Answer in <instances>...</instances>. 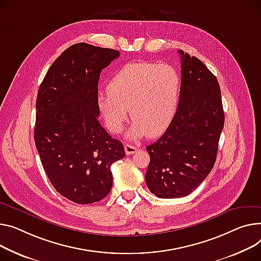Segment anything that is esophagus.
<instances>
[{"label": "esophagus", "mask_w": 261, "mask_h": 261, "mask_svg": "<svg viewBox=\"0 0 261 261\" xmlns=\"http://www.w3.org/2000/svg\"><path fill=\"white\" fill-rule=\"evenodd\" d=\"M136 150H137V148L135 146H132L130 144H126L125 145V152H126L127 155H131V154L135 153Z\"/></svg>", "instance_id": "esophagus-1"}]
</instances>
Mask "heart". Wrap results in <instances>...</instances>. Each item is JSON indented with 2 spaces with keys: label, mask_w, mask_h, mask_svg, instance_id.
<instances>
[{
  "label": "heart",
  "mask_w": 261,
  "mask_h": 261,
  "mask_svg": "<svg viewBox=\"0 0 261 261\" xmlns=\"http://www.w3.org/2000/svg\"><path fill=\"white\" fill-rule=\"evenodd\" d=\"M180 86V74L172 65L130 63L110 80L108 93L97 96V108L112 133L123 130L130 109L134 120L128 137L155 136L164 132L174 117Z\"/></svg>",
  "instance_id": "1"
}]
</instances>
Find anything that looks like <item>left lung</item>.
Instances as JSON below:
<instances>
[{
    "instance_id": "obj_1",
    "label": "left lung",
    "mask_w": 261,
    "mask_h": 261,
    "mask_svg": "<svg viewBox=\"0 0 261 261\" xmlns=\"http://www.w3.org/2000/svg\"><path fill=\"white\" fill-rule=\"evenodd\" d=\"M181 86L176 113L166 132L146 150L148 189L160 198L189 195L205 179L216 161L224 125L216 76L195 57L179 50Z\"/></svg>"
}]
</instances>
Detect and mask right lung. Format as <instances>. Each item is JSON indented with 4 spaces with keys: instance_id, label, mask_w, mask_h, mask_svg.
Instances as JSON below:
<instances>
[{
    "instance_id": "right-lung-1",
    "label": "right lung",
    "mask_w": 261,
    "mask_h": 261,
    "mask_svg": "<svg viewBox=\"0 0 261 261\" xmlns=\"http://www.w3.org/2000/svg\"><path fill=\"white\" fill-rule=\"evenodd\" d=\"M118 57L117 50L74 44L51 65L38 92L34 142L42 165L58 192L75 203L105 198L111 165L126 156L97 117L99 74Z\"/></svg>"
}]
</instances>
